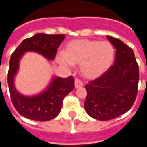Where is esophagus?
<instances>
[{"label":"esophagus","instance_id":"esophagus-1","mask_svg":"<svg viewBox=\"0 0 147 147\" xmlns=\"http://www.w3.org/2000/svg\"><path fill=\"white\" fill-rule=\"evenodd\" d=\"M83 86V83L79 80H75V87L78 89V88H80Z\"/></svg>","mask_w":147,"mask_h":147}]
</instances>
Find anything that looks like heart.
Wrapping results in <instances>:
<instances>
[{
  "label": "heart",
  "mask_w": 147,
  "mask_h": 147,
  "mask_svg": "<svg viewBox=\"0 0 147 147\" xmlns=\"http://www.w3.org/2000/svg\"><path fill=\"white\" fill-rule=\"evenodd\" d=\"M115 57V49L109 41L78 39L70 42L64 56H58L59 64L69 67L80 64V72L87 79H96L110 68Z\"/></svg>",
  "instance_id": "1"
}]
</instances>
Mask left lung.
I'll return each mask as SVG.
<instances>
[{
	"label": "left lung",
	"instance_id": "8db88e82",
	"mask_svg": "<svg viewBox=\"0 0 147 147\" xmlns=\"http://www.w3.org/2000/svg\"><path fill=\"white\" fill-rule=\"evenodd\" d=\"M116 49L114 64L106 72L86 85L84 108L94 119L109 120L132 107L137 96L139 73L132 49L120 39L106 36Z\"/></svg>",
	"mask_w": 147,
	"mask_h": 147
}]
</instances>
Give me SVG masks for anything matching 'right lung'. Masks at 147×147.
Segmentation results:
<instances>
[{
    "label": "right lung",
    "mask_w": 147,
    "mask_h": 147,
    "mask_svg": "<svg viewBox=\"0 0 147 147\" xmlns=\"http://www.w3.org/2000/svg\"><path fill=\"white\" fill-rule=\"evenodd\" d=\"M65 38V34H37L24 39L10 58L8 84L11 99L19 113L30 120L48 121L60 113L63 100L75 88L72 76H53L42 92L34 96H25L16 89L14 79L19 70L20 61L27 52H34L49 61L54 60L58 47Z\"/></svg>",
    "instance_id": "right-lung-1"
}]
</instances>
